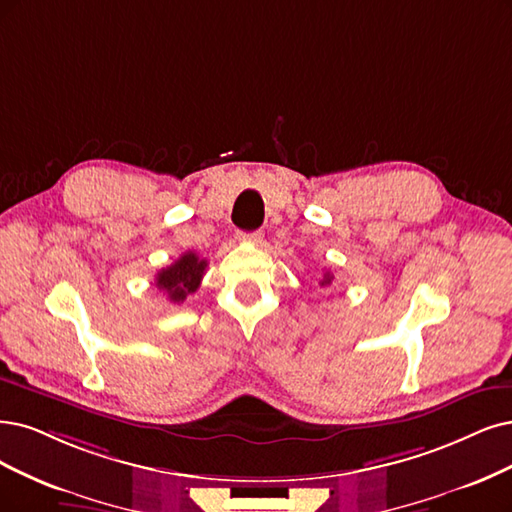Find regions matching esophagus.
Wrapping results in <instances>:
<instances>
[{
    "label": "esophagus",
    "instance_id": "esophagus-1",
    "mask_svg": "<svg viewBox=\"0 0 512 512\" xmlns=\"http://www.w3.org/2000/svg\"><path fill=\"white\" fill-rule=\"evenodd\" d=\"M238 240H242V242H253V244H259L261 240H263V234L257 230V232H249V234H244V232H238Z\"/></svg>",
    "mask_w": 512,
    "mask_h": 512
}]
</instances>
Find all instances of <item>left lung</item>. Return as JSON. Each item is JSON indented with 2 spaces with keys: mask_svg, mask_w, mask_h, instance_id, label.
Segmentation results:
<instances>
[{
  "mask_svg": "<svg viewBox=\"0 0 512 512\" xmlns=\"http://www.w3.org/2000/svg\"><path fill=\"white\" fill-rule=\"evenodd\" d=\"M331 282H333V274H331V272H325L323 280H320V287H329Z\"/></svg>",
  "mask_w": 512,
  "mask_h": 512,
  "instance_id": "obj_1",
  "label": "left lung"
}]
</instances>
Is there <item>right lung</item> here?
Masks as SVG:
<instances>
[{
    "mask_svg": "<svg viewBox=\"0 0 512 512\" xmlns=\"http://www.w3.org/2000/svg\"><path fill=\"white\" fill-rule=\"evenodd\" d=\"M206 266V259H200L194 251H187L175 263H170L168 268H162L156 274V287L168 297V301L183 304L187 295L198 291Z\"/></svg>",
    "mask_w": 512,
    "mask_h": 512,
    "instance_id": "obj_1",
    "label": "right lung"
}]
</instances>
